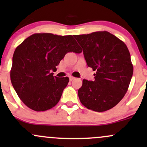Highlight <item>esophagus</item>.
<instances>
[{"label":"esophagus","mask_w":147,"mask_h":147,"mask_svg":"<svg viewBox=\"0 0 147 147\" xmlns=\"http://www.w3.org/2000/svg\"><path fill=\"white\" fill-rule=\"evenodd\" d=\"M69 79H70V81H72L73 79H75V78L74 77H72V76H70V77H69Z\"/></svg>","instance_id":"34e87169"}]
</instances>
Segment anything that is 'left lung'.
<instances>
[{
    "label": "left lung",
    "instance_id": "8db88e82",
    "mask_svg": "<svg viewBox=\"0 0 147 147\" xmlns=\"http://www.w3.org/2000/svg\"><path fill=\"white\" fill-rule=\"evenodd\" d=\"M95 80L84 79L78 90L79 100L88 109L104 112L113 108L127 92L133 66L125 43L109 32L74 35Z\"/></svg>",
    "mask_w": 147,
    "mask_h": 147
}]
</instances>
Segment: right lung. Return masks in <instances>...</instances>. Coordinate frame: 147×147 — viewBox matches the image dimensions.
I'll return each instance as SVG.
<instances>
[{
  "label": "right lung",
  "instance_id": "add662e5",
  "mask_svg": "<svg viewBox=\"0 0 147 147\" xmlns=\"http://www.w3.org/2000/svg\"><path fill=\"white\" fill-rule=\"evenodd\" d=\"M69 52H82L72 35L34 34L15 50L10 71L11 84L21 100L32 110L44 111L55 106L69 78L53 76Z\"/></svg>",
  "mask_w": 147,
  "mask_h": 147
}]
</instances>
